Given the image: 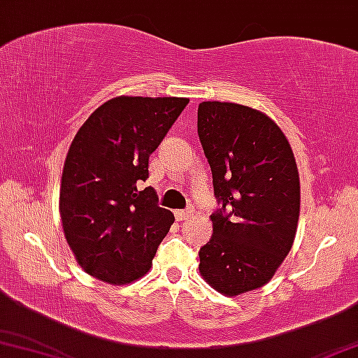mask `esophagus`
Returning <instances> with one entry per match:
<instances>
[{
    "label": "esophagus",
    "instance_id": "34e87169",
    "mask_svg": "<svg viewBox=\"0 0 358 358\" xmlns=\"http://www.w3.org/2000/svg\"><path fill=\"white\" fill-rule=\"evenodd\" d=\"M193 215V208H188V210H178V211H175V216H176V220L178 221H185L188 218V216H192Z\"/></svg>",
    "mask_w": 358,
    "mask_h": 358
}]
</instances>
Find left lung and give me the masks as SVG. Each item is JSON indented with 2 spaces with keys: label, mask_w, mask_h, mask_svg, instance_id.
<instances>
[{
  "label": "left lung",
  "mask_w": 358,
  "mask_h": 358,
  "mask_svg": "<svg viewBox=\"0 0 358 358\" xmlns=\"http://www.w3.org/2000/svg\"><path fill=\"white\" fill-rule=\"evenodd\" d=\"M198 137L215 196L213 236L200 250L203 279L224 296L262 287L291 251L301 185L286 135L273 119L233 102L198 106Z\"/></svg>",
  "instance_id": "left-lung-1"
}]
</instances>
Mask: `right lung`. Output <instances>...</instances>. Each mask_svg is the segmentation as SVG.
I'll use <instances>...</instances> for the list:
<instances>
[{
	"label": "right lung",
	"mask_w": 358,
	"mask_h": 358,
	"mask_svg": "<svg viewBox=\"0 0 358 358\" xmlns=\"http://www.w3.org/2000/svg\"><path fill=\"white\" fill-rule=\"evenodd\" d=\"M183 97L110 99L72 140L59 193L67 244L85 273L127 284L152 268L175 216L158 206L148 157L187 107Z\"/></svg>",
	"instance_id": "obj_1"
}]
</instances>
